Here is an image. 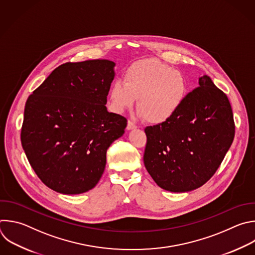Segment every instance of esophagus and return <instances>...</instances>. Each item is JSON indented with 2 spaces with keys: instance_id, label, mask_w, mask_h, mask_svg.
<instances>
[{
  "instance_id": "obj_1",
  "label": "esophagus",
  "mask_w": 255,
  "mask_h": 255,
  "mask_svg": "<svg viewBox=\"0 0 255 255\" xmlns=\"http://www.w3.org/2000/svg\"><path fill=\"white\" fill-rule=\"evenodd\" d=\"M137 126L132 122V121H128L127 123V130H133V129H136Z\"/></svg>"
}]
</instances>
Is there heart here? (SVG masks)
<instances>
[{
	"label": "heart",
	"mask_w": 255,
	"mask_h": 255,
	"mask_svg": "<svg viewBox=\"0 0 255 255\" xmlns=\"http://www.w3.org/2000/svg\"><path fill=\"white\" fill-rule=\"evenodd\" d=\"M189 93L183 73L158 60L133 63L124 73V82L116 80L110 88L111 108L122 113L131 109L137 99L140 116L150 124L172 119L185 103Z\"/></svg>",
	"instance_id": "heart-1"
}]
</instances>
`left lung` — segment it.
<instances>
[{"label":"left lung","instance_id":"left-lung-1","mask_svg":"<svg viewBox=\"0 0 255 255\" xmlns=\"http://www.w3.org/2000/svg\"><path fill=\"white\" fill-rule=\"evenodd\" d=\"M198 84L172 119L145 128L144 165L156 184L170 192H189L206 183L233 142L227 96L207 75Z\"/></svg>","mask_w":255,"mask_h":255}]
</instances>
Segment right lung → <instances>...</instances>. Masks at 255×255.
Wrapping results in <instances>:
<instances>
[{"label":"right lung","mask_w":255,"mask_h":255,"mask_svg":"<svg viewBox=\"0 0 255 255\" xmlns=\"http://www.w3.org/2000/svg\"><path fill=\"white\" fill-rule=\"evenodd\" d=\"M115 65L109 60L65 63L26 102L22 146L38 177L56 192L94 188L107 149L125 132L126 118L105 106Z\"/></svg>","instance_id":"obj_1"}]
</instances>
